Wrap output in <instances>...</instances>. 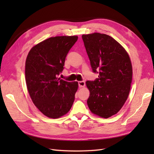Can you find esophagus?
<instances>
[{
	"label": "esophagus",
	"mask_w": 154,
	"mask_h": 154,
	"mask_svg": "<svg viewBox=\"0 0 154 154\" xmlns=\"http://www.w3.org/2000/svg\"><path fill=\"white\" fill-rule=\"evenodd\" d=\"M78 84H79V87L80 88L84 87L85 86V81H79V82H78Z\"/></svg>",
	"instance_id": "esophagus-1"
}]
</instances>
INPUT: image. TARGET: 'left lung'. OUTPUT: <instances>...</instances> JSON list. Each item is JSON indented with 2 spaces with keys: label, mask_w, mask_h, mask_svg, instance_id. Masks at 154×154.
Returning <instances> with one entry per match:
<instances>
[{
  "label": "left lung",
  "mask_w": 154,
  "mask_h": 154,
  "mask_svg": "<svg viewBox=\"0 0 154 154\" xmlns=\"http://www.w3.org/2000/svg\"><path fill=\"white\" fill-rule=\"evenodd\" d=\"M86 51L94 73V81H87L90 91L87 104L93 114L109 118L125 103L132 79V67L128 54L110 35L100 33L83 35Z\"/></svg>",
  "instance_id": "1"
}]
</instances>
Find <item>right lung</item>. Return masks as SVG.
<instances>
[{
	"label": "right lung",
	"instance_id": "obj_1",
	"mask_svg": "<svg viewBox=\"0 0 154 154\" xmlns=\"http://www.w3.org/2000/svg\"><path fill=\"white\" fill-rule=\"evenodd\" d=\"M77 39L76 35L51 37L35 45L28 54L25 77L28 93L35 106L49 118L65 115L73 104L78 83L58 76Z\"/></svg>",
	"mask_w": 154,
	"mask_h": 154
}]
</instances>
